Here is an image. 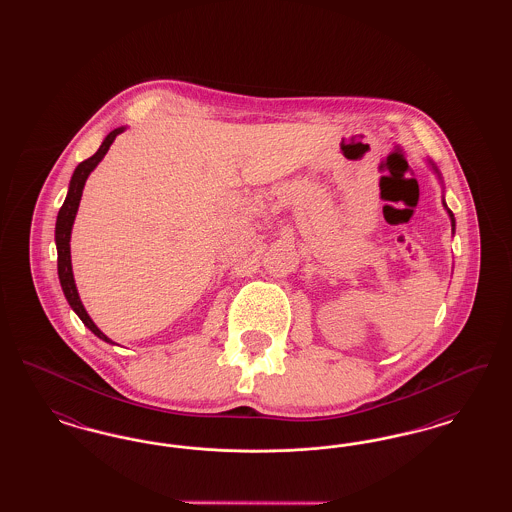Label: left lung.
<instances>
[{"label":"left lung","mask_w":512,"mask_h":512,"mask_svg":"<svg viewBox=\"0 0 512 512\" xmlns=\"http://www.w3.org/2000/svg\"><path fill=\"white\" fill-rule=\"evenodd\" d=\"M428 165L432 167V171L438 174L439 182L443 184V180H441V174H439L438 167H436L432 161H428ZM443 207H445V211H447V215H449V220H451V230H453V234H455V215H453V213H451V209L447 207V203H445V197H443Z\"/></svg>","instance_id":"1"}]
</instances>
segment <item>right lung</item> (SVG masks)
<instances>
[{
    "instance_id": "right-lung-1",
    "label": "right lung",
    "mask_w": 512,
    "mask_h": 512,
    "mask_svg": "<svg viewBox=\"0 0 512 512\" xmlns=\"http://www.w3.org/2000/svg\"><path fill=\"white\" fill-rule=\"evenodd\" d=\"M126 130V126L121 128H115L113 132H109L105 136V140L101 142L98 151L88 157L86 161H82L73 172V178L69 182V192L67 197L59 209V215H57V222H55V245H57V272H59V282H61V288L63 293L71 305L74 313L78 315V318L84 322V326H88L99 340L107 341V343H113L109 340L98 326L94 324V320L90 318V315L86 313L82 301H80V295L76 290V284H74L73 276V263H71V232H73L74 219H76V213H78V205H80V197H82V190H84V184L90 176V172L94 171L101 163V159L105 157V153L109 151L111 144L115 142V138L122 134Z\"/></svg>"
}]
</instances>
